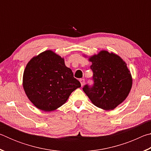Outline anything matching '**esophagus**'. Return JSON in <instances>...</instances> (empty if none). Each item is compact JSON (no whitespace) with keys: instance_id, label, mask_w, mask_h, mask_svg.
Instances as JSON below:
<instances>
[{"instance_id":"esophagus-1","label":"esophagus","mask_w":151,"mask_h":151,"mask_svg":"<svg viewBox=\"0 0 151 151\" xmlns=\"http://www.w3.org/2000/svg\"><path fill=\"white\" fill-rule=\"evenodd\" d=\"M80 82H81V86H83L84 85H85V79L84 78H81L80 79Z\"/></svg>"}]
</instances>
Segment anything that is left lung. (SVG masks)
<instances>
[{
  "label": "left lung",
  "mask_w": 151,
  "mask_h": 151,
  "mask_svg": "<svg viewBox=\"0 0 151 151\" xmlns=\"http://www.w3.org/2000/svg\"><path fill=\"white\" fill-rule=\"evenodd\" d=\"M94 85L83 91L96 106L111 111L121 104L131 91L132 78L127 64L119 55L101 50L90 57Z\"/></svg>",
  "instance_id": "obj_1"
}]
</instances>
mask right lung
<instances>
[{
    "mask_svg": "<svg viewBox=\"0 0 151 151\" xmlns=\"http://www.w3.org/2000/svg\"><path fill=\"white\" fill-rule=\"evenodd\" d=\"M22 86L30 102L45 112L55 111L65 104L81 85L66 66L64 58L50 50L30 60L25 67Z\"/></svg>",
    "mask_w": 151,
    "mask_h": 151,
    "instance_id": "1",
    "label": "right lung"
}]
</instances>
